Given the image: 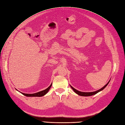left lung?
I'll list each match as a JSON object with an SVG mask.
<instances>
[{"label":"left lung","instance_id":"8db88e82","mask_svg":"<svg viewBox=\"0 0 125 125\" xmlns=\"http://www.w3.org/2000/svg\"><path fill=\"white\" fill-rule=\"evenodd\" d=\"M109 81H110V80H109V81L105 85H104V86L103 87V88H102L101 89H100L99 90L96 91L92 92H80V91H78L77 90L75 89L74 88H73V87L71 86V85H70V86H71V88H72V89H73V91H74L75 93H77V94H78V95H80V96H92V95H95V94H96L98 92H100L101 91L103 90L105 88V87L108 85V84L109 83Z\"/></svg>","mask_w":125,"mask_h":125}]
</instances>
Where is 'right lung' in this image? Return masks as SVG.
Here are the masks:
<instances>
[{"instance_id":"add662e5","label":"right lung","mask_w":125,"mask_h":125,"mask_svg":"<svg viewBox=\"0 0 125 125\" xmlns=\"http://www.w3.org/2000/svg\"><path fill=\"white\" fill-rule=\"evenodd\" d=\"M52 83L50 85V86L48 87V88L45 89L43 91H41L40 92H37L35 93H33V94H26V93H21L23 95L26 96H28V97H41V96H43L44 95H45V94H46L48 92L49 90L50 89L51 87L52 86Z\"/></svg>"}]
</instances>
